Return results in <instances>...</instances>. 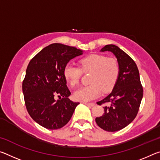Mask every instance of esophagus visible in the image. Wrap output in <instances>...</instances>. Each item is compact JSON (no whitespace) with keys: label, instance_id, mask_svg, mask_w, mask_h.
<instances>
[{"label":"esophagus","instance_id":"1","mask_svg":"<svg viewBox=\"0 0 160 160\" xmlns=\"http://www.w3.org/2000/svg\"><path fill=\"white\" fill-rule=\"evenodd\" d=\"M84 104L87 105L88 107H94V103H87V102H82Z\"/></svg>","mask_w":160,"mask_h":160}]
</instances>
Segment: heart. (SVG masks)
<instances>
[{"label": "heart", "mask_w": 160, "mask_h": 160, "mask_svg": "<svg viewBox=\"0 0 160 160\" xmlns=\"http://www.w3.org/2000/svg\"><path fill=\"white\" fill-rule=\"evenodd\" d=\"M79 66L80 69L67 65L63 70L64 77L72 88L79 84L82 71L92 72L90 85L82 87L74 92V98L77 101H91L98 97L102 90L103 92L112 90L117 82L119 65L114 58H107L101 54H91L80 59Z\"/></svg>", "instance_id": "b5f03b06"}]
</instances>
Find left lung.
I'll return each mask as SVG.
<instances>
[{
  "instance_id": "left-lung-1",
  "label": "left lung",
  "mask_w": 160,
  "mask_h": 160,
  "mask_svg": "<svg viewBox=\"0 0 160 160\" xmlns=\"http://www.w3.org/2000/svg\"><path fill=\"white\" fill-rule=\"evenodd\" d=\"M101 52L109 51L117 58L119 75L115 86L109 95L97 102L107 104L104 113L95 121L106 131H120L131 123L138 112L143 90L138 69L134 61L117 46L106 45Z\"/></svg>"
}]
</instances>
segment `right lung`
<instances>
[{"mask_svg":"<svg viewBox=\"0 0 160 160\" xmlns=\"http://www.w3.org/2000/svg\"><path fill=\"white\" fill-rule=\"evenodd\" d=\"M83 51L61 44H52L29 61L22 82L27 110L34 121L50 130L61 128L71 118L80 104L68 99L63 70ZM58 96L59 99L56 100Z\"/></svg>","mask_w":160,"mask_h":160,"instance_id":"obj_1","label":"right lung"}]
</instances>
